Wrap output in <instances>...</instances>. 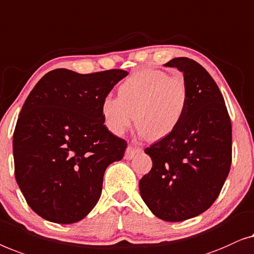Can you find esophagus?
I'll return each mask as SVG.
<instances>
[{
	"mask_svg": "<svg viewBox=\"0 0 254 254\" xmlns=\"http://www.w3.org/2000/svg\"><path fill=\"white\" fill-rule=\"evenodd\" d=\"M141 149L138 148V147H133V146H128L126 151V155H124V159L126 160H131L134 158V155L137 154V153L140 152Z\"/></svg>",
	"mask_w": 254,
	"mask_h": 254,
	"instance_id": "34e87169",
	"label": "esophagus"
}]
</instances>
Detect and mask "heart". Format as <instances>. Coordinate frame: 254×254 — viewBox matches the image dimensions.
<instances>
[{
  "label": "heart",
  "mask_w": 254,
  "mask_h": 254,
  "mask_svg": "<svg viewBox=\"0 0 254 254\" xmlns=\"http://www.w3.org/2000/svg\"><path fill=\"white\" fill-rule=\"evenodd\" d=\"M188 105L189 88L183 76L144 70L121 84L119 98L102 100L101 114L105 126L114 134H123L137 119L139 133L159 140L176 130Z\"/></svg>",
  "instance_id": "obj_1"
}]
</instances>
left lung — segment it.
Listing matches in <instances>:
<instances>
[{
	"mask_svg": "<svg viewBox=\"0 0 254 254\" xmlns=\"http://www.w3.org/2000/svg\"><path fill=\"white\" fill-rule=\"evenodd\" d=\"M164 66L183 72L189 105L176 130L145 149L153 167L139 191L155 216L180 222L219 197L231 164V122L219 87L199 63L176 57Z\"/></svg>",
	"mask_w": 254,
	"mask_h": 254,
	"instance_id": "left-lung-1",
	"label": "left lung"
}]
</instances>
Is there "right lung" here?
<instances>
[{"label":"right lung","mask_w":254,"mask_h":254,"mask_svg":"<svg viewBox=\"0 0 254 254\" xmlns=\"http://www.w3.org/2000/svg\"><path fill=\"white\" fill-rule=\"evenodd\" d=\"M127 74L56 69L28 94L13 132L15 176L42 219L78 222L99 201L107 167L122 160L127 148L103 124L101 103Z\"/></svg>","instance_id":"add662e5"}]
</instances>
